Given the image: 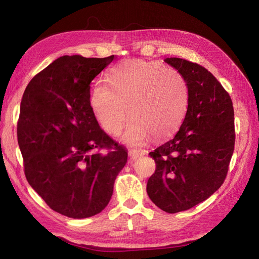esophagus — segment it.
Segmentation results:
<instances>
[{
  "label": "esophagus",
  "mask_w": 259,
  "mask_h": 259,
  "mask_svg": "<svg viewBox=\"0 0 259 259\" xmlns=\"http://www.w3.org/2000/svg\"><path fill=\"white\" fill-rule=\"evenodd\" d=\"M146 153H147L146 150H138V149H132V150L128 151V154L133 160H136V159L140 158V156L145 155Z\"/></svg>",
  "instance_id": "34e87169"
}]
</instances>
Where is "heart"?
<instances>
[{"instance_id":"1","label":"heart","mask_w":259,"mask_h":259,"mask_svg":"<svg viewBox=\"0 0 259 259\" xmlns=\"http://www.w3.org/2000/svg\"><path fill=\"white\" fill-rule=\"evenodd\" d=\"M110 86L97 83L91 91L94 116L108 134L128 146H142L153 137L171 136L182 125L189 105V90L178 70L154 61H124L111 69ZM130 112H128V110Z\"/></svg>"}]
</instances>
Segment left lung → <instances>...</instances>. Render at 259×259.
Returning <instances> with one entry per match:
<instances>
[{"mask_svg":"<svg viewBox=\"0 0 259 259\" xmlns=\"http://www.w3.org/2000/svg\"><path fill=\"white\" fill-rule=\"evenodd\" d=\"M166 64L184 75L189 90L188 111L173 139L149 153L155 171L147 193L166 213L205 201L224 184L234 150V111L229 94L208 70L182 58Z\"/></svg>","mask_w":259,"mask_h":259,"instance_id":"obj_1","label":"left lung"}]
</instances>
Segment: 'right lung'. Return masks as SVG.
Instances as JSON below:
<instances>
[{"label": "right lung", "instance_id": "right-lung-1", "mask_svg": "<svg viewBox=\"0 0 259 259\" xmlns=\"http://www.w3.org/2000/svg\"><path fill=\"white\" fill-rule=\"evenodd\" d=\"M113 59L59 57L29 82L21 99L17 138L26 178L53 210L70 218L100 213L127 162L90 104L91 82Z\"/></svg>", "mask_w": 259, "mask_h": 259}]
</instances>
